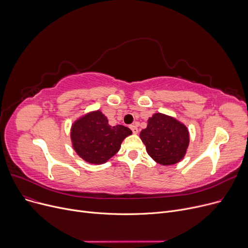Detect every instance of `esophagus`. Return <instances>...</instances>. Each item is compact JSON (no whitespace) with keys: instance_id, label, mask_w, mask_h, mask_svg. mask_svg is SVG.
<instances>
[{"instance_id":"1","label":"esophagus","mask_w":248,"mask_h":248,"mask_svg":"<svg viewBox=\"0 0 248 248\" xmlns=\"http://www.w3.org/2000/svg\"><path fill=\"white\" fill-rule=\"evenodd\" d=\"M130 128H131V130H132V132H133L134 134H137V133H138V128H137V126H135V125H131V126H130Z\"/></svg>"}]
</instances>
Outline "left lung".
<instances>
[{
    "label": "left lung",
    "instance_id": "1",
    "mask_svg": "<svg viewBox=\"0 0 248 248\" xmlns=\"http://www.w3.org/2000/svg\"><path fill=\"white\" fill-rule=\"evenodd\" d=\"M140 138L150 157L161 165L180 162L189 145L187 127L162 113H155L148 119V125L140 132Z\"/></svg>",
    "mask_w": 248,
    "mask_h": 248
}]
</instances>
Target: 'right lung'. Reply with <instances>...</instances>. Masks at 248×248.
<instances>
[{"label": "right lung", "mask_w": 248, "mask_h": 248, "mask_svg": "<svg viewBox=\"0 0 248 248\" xmlns=\"http://www.w3.org/2000/svg\"><path fill=\"white\" fill-rule=\"evenodd\" d=\"M132 134L123 125L110 126L101 111H93L74 122L71 140L76 153L91 164H103L120 149L122 141Z\"/></svg>", "instance_id": "obj_1"}]
</instances>
